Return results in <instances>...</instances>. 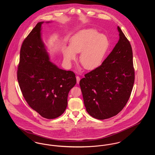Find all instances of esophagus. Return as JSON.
Instances as JSON below:
<instances>
[{"label": "esophagus", "mask_w": 155, "mask_h": 155, "mask_svg": "<svg viewBox=\"0 0 155 155\" xmlns=\"http://www.w3.org/2000/svg\"><path fill=\"white\" fill-rule=\"evenodd\" d=\"M76 79H77V83L79 84L80 81V77L79 76H77L76 77Z\"/></svg>", "instance_id": "1"}]
</instances>
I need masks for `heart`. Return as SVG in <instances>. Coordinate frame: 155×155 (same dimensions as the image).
Wrapping results in <instances>:
<instances>
[{
    "instance_id": "1",
    "label": "heart",
    "mask_w": 155,
    "mask_h": 155,
    "mask_svg": "<svg viewBox=\"0 0 155 155\" xmlns=\"http://www.w3.org/2000/svg\"><path fill=\"white\" fill-rule=\"evenodd\" d=\"M70 47L63 50L65 62L70 64L76 59V53H80L79 60L85 68L91 70L99 66L102 62L109 46L107 37L99 34L92 28L78 32L70 40Z\"/></svg>"
}]
</instances>
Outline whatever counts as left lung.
<instances>
[{
    "label": "left lung",
    "mask_w": 155,
    "mask_h": 155,
    "mask_svg": "<svg viewBox=\"0 0 155 155\" xmlns=\"http://www.w3.org/2000/svg\"><path fill=\"white\" fill-rule=\"evenodd\" d=\"M119 40L102 64L80 81L84 105L94 118L117 115L127 103L135 80L133 50L120 28Z\"/></svg>",
    "instance_id": "1"
}]
</instances>
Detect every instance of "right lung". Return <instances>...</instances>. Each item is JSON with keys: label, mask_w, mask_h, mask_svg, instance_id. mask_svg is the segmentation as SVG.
<instances>
[{"label": "right lung", "mask_w": 155, "mask_h": 155, "mask_svg": "<svg viewBox=\"0 0 155 155\" xmlns=\"http://www.w3.org/2000/svg\"><path fill=\"white\" fill-rule=\"evenodd\" d=\"M38 22L22 42L17 80L30 107L42 117L57 118L66 110L67 97L76 84L74 72L60 69L49 61Z\"/></svg>", "instance_id": "1"}]
</instances>
